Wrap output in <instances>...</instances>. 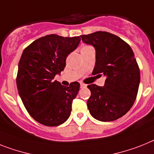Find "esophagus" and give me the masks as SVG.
<instances>
[{
    "label": "esophagus",
    "instance_id": "34e87169",
    "mask_svg": "<svg viewBox=\"0 0 154 154\" xmlns=\"http://www.w3.org/2000/svg\"><path fill=\"white\" fill-rule=\"evenodd\" d=\"M87 87V85H85V84L84 83H81V88H85Z\"/></svg>",
    "mask_w": 154,
    "mask_h": 154
}]
</instances>
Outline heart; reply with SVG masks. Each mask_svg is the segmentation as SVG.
I'll list each match as a JSON object with an SVG mask.
<instances>
[{
    "mask_svg": "<svg viewBox=\"0 0 154 154\" xmlns=\"http://www.w3.org/2000/svg\"><path fill=\"white\" fill-rule=\"evenodd\" d=\"M91 48L90 46H88V45H84L83 47H82V48H81V50L82 49H86V48Z\"/></svg>",
    "mask_w": 154,
    "mask_h": 154,
    "instance_id": "1",
    "label": "heart"
}]
</instances>
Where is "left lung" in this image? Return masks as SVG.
<instances>
[{"label":"left lung","mask_w":154,"mask_h":154,"mask_svg":"<svg viewBox=\"0 0 154 154\" xmlns=\"http://www.w3.org/2000/svg\"><path fill=\"white\" fill-rule=\"evenodd\" d=\"M84 43L95 48L96 61L92 74L106 77L104 87L88 85L91 96L89 112L100 121H113L123 117L136 99L140 71L132 49L117 36L104 31L81 35Z\"/></svg>","instance_id":"1"}]
</instances>
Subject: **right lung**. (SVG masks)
<instances>
[{"label":"right lung","mask_w":154,"mask_h":154,"mask_svg":"<svg viewBox=\"0 0 154 154\" xmlns=\"http://www.w3.org/2000/svg\"><path fill=\"white\" fill-rule=\"evenodd\" d=\"M80 41V37L50 34L33 41L22 54L18 91L27 112L41 125L58 126L69 118L80 84L75 81L65 87L53 79L64 69L66 57Z\"/></svg>","instance_id":"right-lung-1"}]
</instances>
